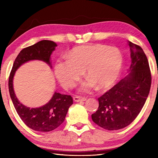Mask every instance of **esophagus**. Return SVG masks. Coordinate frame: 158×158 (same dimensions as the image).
<instances>
[{
	"instance_id": "obj_1",
	"label": "esophagus",
	"mask_w": 158,
	"mask_h": 158,
	"mask_svg": "<svg viewBox=\"0 0 158 158\" xmlns=\"http://www.w3.org/2000/svg\"><path fill=\"white\" fill-rule=\"evenodd\" d=\"M73 100L75 102H83V101H85L86 98L85 97H82V96H75V97L73 98Z\"/></svg>"
}]
</instances>
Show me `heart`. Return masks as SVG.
Instances as JSON below:
<instances>
[{
	"label": "heart",
	"instance_id": "1",
	"mask_svg": "<svg viewBox=\"0 0 158 158\" xmlns=\"http://www.w3.org/2000/svg\"><path fill=\"white\" fill-rule=\"evenodd\" d=\"M123 60L122 53L117 48L102 44L78 46L69 52L68 58L57 61L55 75L64 87L71 88L85 70L88 78L81 83V91H89L96 86L108 89L119 77Z\"/></svg>",
	"mask_w": 158,
	"mask_h": 158
}]
</instances>
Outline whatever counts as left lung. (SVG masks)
Here are the masks:
<instances>
[{"instance_id":"1","label":"left lung","mask_w":158,"mask_h":158,"mask_svg":"<svg viewBox=\"0 0 158 158\" xmlns=\"http://www.w3.org/2000/svg\"><path fill=\"white\" fill-rule=\"evenodd\" d=\"M130 74L98 98V110L93 122L108 130L122 129L138 116L148 97L152 75L145 52L139 45L128 41Z\"/></svg>"}]
</instances>
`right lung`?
<instances>
[{"label": "right lung", "mask_w": 158, "mask_h": 158, "mask_svg": "<svg viewBox=\"0 0 158 158\" xmlns=\"http://www.w3.org/2000/svg\"><path fill=\"white\" fill-rule=\"evenodd\" d=\"M56 46L57 44L53 41L43 40L23 49L15 60L9 78V94L17 113L26 126L40 132H50L61 125L69 107L73 105V98L70 95L55 92L46 105L31 109L22 105L17 98L13 89V79L19 67L30 60H42L51 65L50 56Z\"/></svg>", "instance_id": "add662e5"}]
</instances>
